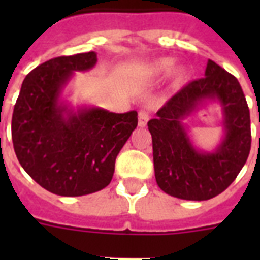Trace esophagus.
Returning a JSON list of instances; mask_svg holds the SVG:
<instances>
[{
  "mask_svg": "<svg viewBox=\"0 0 260 260\" xmlns=\"http://www.w3.org/2000/svg\"><path fill=\"white\" fill-rule=\"evenodd\" d=\"M139 121H138V124H139V126H146L147 125V122H148V120H150V114L147 113L146 110H140V112H139Z\"/></svg>",
  "mask_w": 260,
  "mask_h": 260,
  "instance_id": "34e87169",
  "label": "esophagus"
}]
</instances>
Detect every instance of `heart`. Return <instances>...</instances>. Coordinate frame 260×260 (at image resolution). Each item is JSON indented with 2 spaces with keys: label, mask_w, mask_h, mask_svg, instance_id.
Wrapping results in <instances>:
<instances>
[{
  "label": "heart",
  "mask_w": 260,
  "mask_h": 260,
  "mask_svg": "<svg viewBox=\"0 0 260 260\" xmlns=\"http://www.w3.org/2000/svg\"><path fill=\"white\" fill-rule=\"evenodd\" d=\"M173 66V58H159L144 67L143 75H144L146 78H158V77H162V75L167 74V73L171 70V67ZM183 79H185V71L182 70V69H177V70L174 71L173 81L175 85H179V83L183 82Z\"/></svg>",
  "instance_id": "heart-1"
}]
</instances>
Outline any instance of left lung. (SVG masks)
Wrapping results in <instances>:
<instances>
[{"label":"left lung","instance_id":"1","mask_svg":"<svg viewBox=\"0 0 260 260\" xmlns=\"http://www.w3.org/2000/svg\"><path fill=\"white\" fill-rule=\"evenodd\" d=\"M208 99L222 104L226 136L213 153H201L191 144L181 121ZM148 129L156 183L181 200L205 201L222 193L238 177L251 150L250 109L242 86L210 59L205 77L174 94L148 121Z\"/></svg>","mask_w":260,"mask_h":260}]
</instances>
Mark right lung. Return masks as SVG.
<instances>
[{
  "label": "right lung",
  "mask_w": 260,
  "mask_h": 260,
  "mask_svg": "<svg viewBox=\"0 0 260 260\" xmlns=\"http://www.w3.org/2000/svg\"><path fill=\"white\" fill-rule=\"evenodd\" d=\"M97 63L95 52L58 56L26 75L12 116L16 156L34 181L51 193L78 197L109 185L118 152L138 126V112L101 108L77 112L60 102L74 71Z\"/></svg>",
  "instance_id": "right-lung-1"
}]
</instances>
